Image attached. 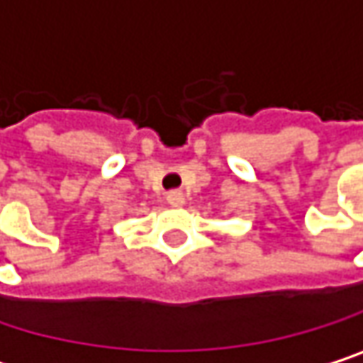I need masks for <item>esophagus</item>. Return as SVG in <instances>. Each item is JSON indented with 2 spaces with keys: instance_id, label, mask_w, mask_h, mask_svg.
<instances>
[{
  "instance_id": "obj_1",
  "label": "esophagus",
  "mask_w": 363,
  "mask_h": 363,
  "mask_svg": "<svg viewBox=\"0 0 363 363\" xmlns=\"http://www.w3.org/2000/svg\"><path fill=\"white\" fill-rule=\"evenodd\" d=\"M166 199H168V203H170V206H174V208H179V206H182V203H184V195H182V191H179V189H174V191H168Z\"/></svg>"
}]
</instances>
